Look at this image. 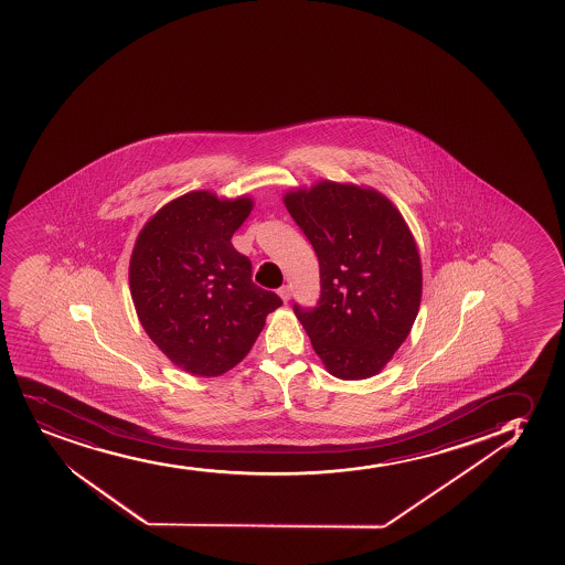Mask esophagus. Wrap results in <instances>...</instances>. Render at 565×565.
Masks as SVG:
<instances>
[{
	"mask_svg": "<svg viewBox=\"0 0 565 565\" xmlns=\"http://www.w3.org/2000/svg\"><path fill=\"white\" fill-rule=\"evenodd\" d=\"M278 295L284 302H289V298H291V289H289V286L279 287Z\"/></svg>",
	"mask_w": 565,
	"mask_h": 565,
	"instance_id": "34e87169",
	"label": "esophagus"
}]
</instances>
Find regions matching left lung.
<instances>
[{"mask_svg":"<svg viewBox=\"0 0 565 565\" xmlns=\"http://www.w3.org/2000/svg\"><path fill=\"white\" fill-rule=\"evenodd\" d=\"M319 259L321 297L295 305L330 374L364 380L391 361L412 330L423 274L412 231L387 196L319 182L284 196Z\"/></svg>","mask_w":565,"mask_h":565,"instance_id":"8db88e82","label":"left lung"}]
</instances>
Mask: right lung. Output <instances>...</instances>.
<instances>
[{"mask_svg":"<svg viewBox=\"0 0 565 565\" xmlns=\"http://www.w3.org/2000/svg\"><path fill=\"white\" fill-rule=\"evenodd\" d=\"M252 199L191 191L140 231L129 263L135 310L148 337L177 366L214 377L249 353L281 298L252 281V260L231 238Z\"/></svg>","mask_w":565,"mask_h":565,"instance_id":"1","label":"right lung"}]
</instances>
